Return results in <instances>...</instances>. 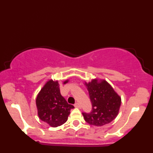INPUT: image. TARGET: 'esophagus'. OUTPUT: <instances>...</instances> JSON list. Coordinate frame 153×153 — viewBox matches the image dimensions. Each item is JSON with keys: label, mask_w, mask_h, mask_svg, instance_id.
Here are the masks:
<instances>
[{"label": "esophagus", "mask_w": 153, "mask_h": 153, "mask_svg": "<svg viewBox=\"0 0 153 153\" xmlns=\"http://www.w3.org/2000/svg\"><path fill=\"white\" fill-rule=\"evenodd\" d=\"M74 106L76 107V108H81V107H82L81 105H80V104L78 103V102H76V103L74 104Z\"/></svg>", "instance_id": "esophagus-1"}]
</instances>
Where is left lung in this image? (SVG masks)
Listing matches in <instances>:
<instances>
[{"mask_svg": "<svg viewBox=\"0 0 153 153\" xmlns=\"http://www.w3.org/2000/svg\"><path fill=\"white\" fill-rule=\"evenodd\" d=\"M88 90L92 109L90 113L83 112L86 123L102 126L114 120L118 114L121 98L105 80L97 79L85 83Z\"/></svg>", "mask_w": 153, "mask_h": 153, "instance_id": "obj_1", "label": "left lung"}]
</instances>
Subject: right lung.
<instances>
[{"label":"right lung","mask_w":153,"mask_h":153,"mask_svg":"<svg viewBox=\"0 0 153 153\" xmlns=\"http://www.w3.org/2000/svg\"><path fill=\"white\" fill-rule=\"evenodd\" d=\"M68 82L66 80L63 84ZM38 116L52 127H57L68 120L70 110L74 108L61 95L57 81L49 80L41 89L36 98Z\"/></svg>","instance_id":"obj_1"}]
</instances>
